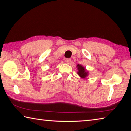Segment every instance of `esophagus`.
<instances>
[{
    "label": "esophagus",
    "instance_id": "34e87169",
    "mask_svg": "<svg viewBox=\"0 0 131 131\" xmlns=\"http://www.w3.org/2000/svg\"><path fill=\"white\" fill-rule=\"evenodd\" d=\"M65 62H66L68 64H69V63H70V62H71V59H69V58L66 59H65Z\"/></svg>",
    "mask_w": 131,
    "mask_h": 131
}]
</instances>
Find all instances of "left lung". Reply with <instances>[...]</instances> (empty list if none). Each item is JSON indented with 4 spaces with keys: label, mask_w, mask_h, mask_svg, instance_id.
Returning <instances> with one entry per match:
<instances>
[{
    "label": "left lung",
    "mask_w": 131,
    "mask_h": 131,
    "mask_svg": "<svg viewBox=\"0 0 131 131\" xmlns=\"http://www.w3.org/2000/svg\"><path fill=\"white\" fill-rule=\"evenodd\" d=\"M77 69H78L77 74H78L79 76L81 77L82 79H85L88 75V72L85 69V68L83 67L82 65H79V64L77 65Z\"/></svg>",
    "instance_id": "obj_1"
}]
</instances>
